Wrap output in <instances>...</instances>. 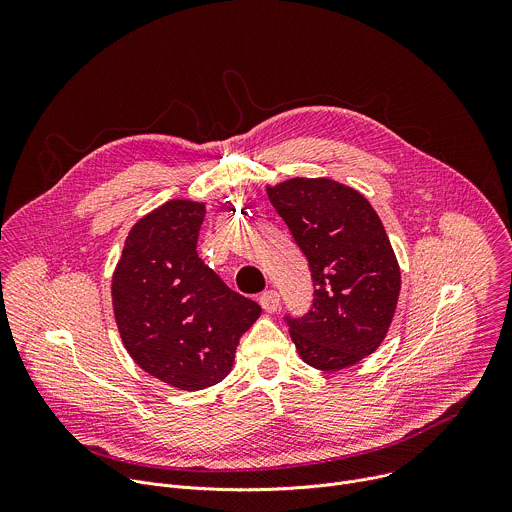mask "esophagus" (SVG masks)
I'll list each match as a JSON object with an SVG mask.
<instances>
[{
  "instance_id": "obj_1",
  "label": "esophagus",
  "mask_w": 512,
  "mask_h": 512,
  "mask_svg": "<svg viewBox=\"0 0 512 512\" xmlns=\"http://www.w3.org/2000/svg\"><path fill=\"white\" fill-rule=\"evenodd\" d=\"M259 304H261V308H263L265 312L273 314V312H277V308H279V294H277L275 289L263 291L261 298H259Z\"/></svg>"
}]
</instances>
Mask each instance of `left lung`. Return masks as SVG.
Listing matches in <instances>:
<instances>
[{"label":"left lung","instance_id":"8db88e82","mask_svg":"<svg viewBox=\"0 0 512 512\" xmlns=\"http://www.w3.org/2000/svg\"><path fill=\"white\" fill-rule=\"evenodd\" d=\"M267 196L308 259L314 304L285 316L300 356L318 371H340L373 354L395 316L401 271L379 214L350 186L291 178Z\"/></svg>","mask_w":512,"mask_h":512}]
</instances>
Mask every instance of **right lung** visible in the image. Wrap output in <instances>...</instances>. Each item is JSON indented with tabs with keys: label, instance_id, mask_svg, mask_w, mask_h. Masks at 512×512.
I'll list each match as a JSON object with an SVG mask.
<instances>
[{
	"label": "right lung",
	"instance_id": "1",
	"mask_svg": "<svg viewBox=\"0 0 512 512\" xmlns=\"http://www.w3.org/2000/svg\"><path fill=\"white\" fill-rule=\"evenodd\" d=\"M204 212L202 202L168 200L139 218L111 281L123 346L145 373L182 391L221 383L261 316L198 257Z\"/></svg>",
	"mask_w": 512,
	"mask_h": 512
}]
</instances>
